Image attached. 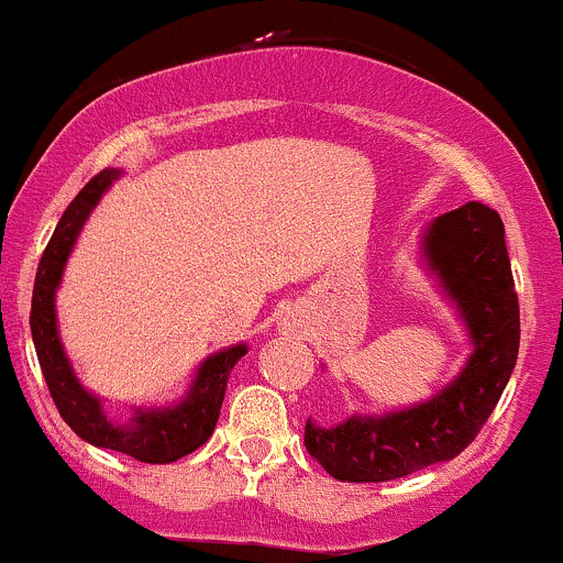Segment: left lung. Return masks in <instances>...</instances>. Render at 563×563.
Listing matches in <instances>:
<instances>
[{
	"mask_svg": "<svg viewBox=\"0 0 563 563\" xmlns=\"http://www.w3.org/2000/svg\"><path fill=\"white\" fill-rule=\"evenodd\" d=\"M423 260L455 301L474 352L442 391L386 416H352L322 429L307 421L303 444L333 479L391 482L452 461L493 416L519 354V299L503 219L479 200L442 214L423 235Z\"/></svg>",
	"mask_w": 563,
	"mask_h": 563,
	"instance_id": "left-lung-1",
	"label": "left lung"
}]
</instances>
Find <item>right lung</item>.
I'll return each mask as SVG.
<instances>
[{"mask_svg":"<svg viewBox=\"0 0 563 563\" xmlns=\"http://www.w3.org/2000/svg\"><path fill=\"white\" fill-rule=\"evenodd\" d=\"M119 177V169H102L81 187L79 196L63 211L36 269L34 299H31V335H34L38 365H42L57 412L84 442L102 450L124 452L142 463H174L190 455L214 434L230 371L249 352V346L235 344L206 357L183 402L174 407H151V410L137 407L129 421L108 418L100 397H95L79 384L66 352H63L60 333H57L55 290L60 286L63 269H66L84 222L100 203L102 192Z\"/></svg>","mask_w":563,"mask_h":563,"instance_id":"right-lung-1","label":"right lung"}]
</instances>
